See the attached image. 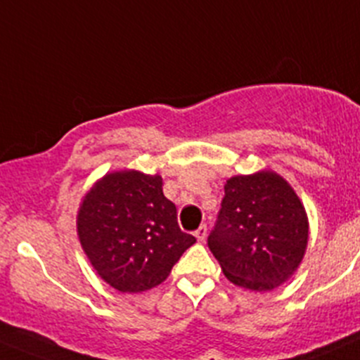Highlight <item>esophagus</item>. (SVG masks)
Wrapping results in <instances>:
<instances>
[{"label": "esophagus", "instance_id": "esophagus-1", "mask_svg": "<svg viewBox=\"0 0 360 360\" xmlns=\"http://www.w3.org/2000/svg\"><path fill=\"white\" fill-rule=\"evenodd\" d=\"M194 237L198 238V242H203L205 238H207V226L201 224L200 228L196 229V233H194Z\"/></svg>", "mask_w": 360, "mask_h": 360}]
</instances>
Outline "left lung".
I'll use <instances>...</instances> for the list:
<instances>
[{
	"instance_id": "left-lung-1",
	"label": "left lung",
	"mask_w": 360,
	"mask_h": 360,
	"mask_svg": "<svg viewBox=\"0 0 360 360\" xmlns=\"http://www.w3.org/2000/svg\"><path fill=\"white\" fill-rule=\"evenodd\" d=\"M309 240L306 208L276 171L262 169L226 180L208 248L233 285L270 292L302 263Z\"/></svg>"
}]
</instances>
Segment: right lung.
<instances>
[{"label":"right lung","mask_w":360,"mask_h":360,"mask_svg":"<svg viewBox=\"0 0 360 360\" xmlns=\"http://www.w3.org/2000/svg\"><path fill=\"white\" fill-rule=\"evenodd\" d=\"M77 237L95 272L122 293H141L167 279L196 242L184 233L162 176L138 169L98 178L77 210Z\"/></svg>","instance_id":"obj_1"}]
</instances>
